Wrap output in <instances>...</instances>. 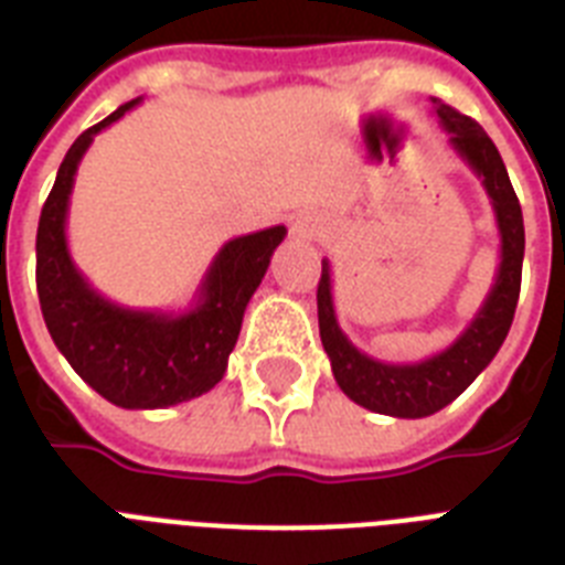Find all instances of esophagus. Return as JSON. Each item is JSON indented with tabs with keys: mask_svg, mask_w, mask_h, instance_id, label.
<instances>
[{
	"mask_svg": "<svg viewBox=\"0 0 565 565\" xmlns=\"http://www.w3.org/2000/svg\"><path fill=\"white\" fill-rule=\"evenodd\" d=\"M296 233L301 235V238H312V235H316V224H312L310 218H301V222H296Z\"/></svg>",
	"mask_w": 565,
	"mask_h": 565,
	"instance_id": "1",
	"label": "esophagus"
}]
</instances>
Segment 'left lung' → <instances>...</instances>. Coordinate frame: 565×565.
Wrapping results in <instances>:
<instances>
[{
  "mask_svg": "<svg viewBox=\"0 0 565 565\" xmlns=\"http://www.w3.org/2000/svg\"><path fill=\"white\" fill-rule=\"evenodd\" d=\"M440 127L449 136L455 153L472 167L489 201L500 233V264L494 284L483 298L480 310L466 323V330L455 338L444 352L418 361V364H384L366 355L343 335L338 327L335 301H332L330 262L321 264L318 281V330H321L323 352L330 355L332 375L350 401L364 409L392 418H426L452 404L480 372L492 364V358L503 347L512 327L514 307L520 296V269H523V213L509 181L507 164L487 130L475 119L455 107L431 99Z\"/></svg>",
  "mask_w": 565,
  "mask_h": 565,
  "instance_id": "1",
  "label": "left lung"
}]
</instances>
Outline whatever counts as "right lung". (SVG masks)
I'll use <instances>...</instances> for the list:
<instances>
[{
	"label": "right lung",
	"mask_w": 565,
	"mask_h": 565,
	"mask_svg": "<svg viewBox=\"0 0 565 565\" xmlns=\"http://www.w3.org/2000/svg\"><path fill=\"white\" fill-rule=\"evenodd\" d=\"M134 99L78 136L58 164L36 230V289L47 332L67 364L121 409H164L213 390L242 332L244 310L262 284L287 227H267L224 244L188 310H130L110 301L67 249V207L82 156Z\"/></svg>",
	"instance_id": "1"
}]
</instances>
